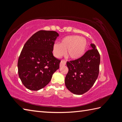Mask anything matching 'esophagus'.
Returning a JSON list of instances; mask_svg holds the SVG:
<instances>
[{
	"label": "esophagus",
	"mask_w": 122,
	"mask_h": 122,
	"mask_svg": "<svg viewBox=\"0 0 122 122\" xmlns=\"http://www.w3.org/2000/svg\"><path fill=\"white\" fill-rule=\"evenodd\" d=\"M66 61H65V60H62V61H61L60 63V67H61V66H65V65H66Z\"/></svg>",
	"instance_id": "obj_1"
}]
</instances>
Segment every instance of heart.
I'll return each mask as SVG.
<instances>
[{"instance_id": "heart-1", "label": "heart", "mask_w": 122, "mask_h": 122, "mask_svg": "<svg viewBox=\"0 0 122 122\" xmlns=\"http://www.w3.org/2000/svg\"><path fill=\"white\" fill-rule=\"evenodd\" d=\"M86 39L79 36H69L64 38L60 44H54L53 47L54 55L61 57L67 51L68 56L72 59H77L84 54L86 47Z\"/></svg>"}]
</instances>
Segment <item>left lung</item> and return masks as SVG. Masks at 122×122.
<instances>
[{
  "label": "left lung",
  "instance_id": "obj_1",
  "mask_svg": "<svg viewBox=\"0 0 122 122\" xmlns=\"http://www.w3.org/2000/svg\"><path fill=\"white\" fill-rule=\"evenodd\" d=\"M90 45V50L80 58L67 62L69 70L65 85L75 94L81 95L87 92L98 77L100 56L96 45Z\"/></svg>",
  "mask_w": 122,
  "mask_h": 122
}]
</instances>
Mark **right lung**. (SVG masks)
<instances>
[{
    "mask_svg": "<svg viewBox=\"0 0 122 122\" xmlns=\"http://www.w3.org/2000/svg\"><path fill=\"white\" fill-rule=\"evenodd\" d=\"M59 34L40 30L24 44L17 63L22 83L28 89L38 91L50 83L61 61L53 56V47Z\"/></svg>",
    "mask_w": 122,
    "mask_h": 122,
    "instance_id": "add662e5",
    "label": "right lung"
}]
</instances>
